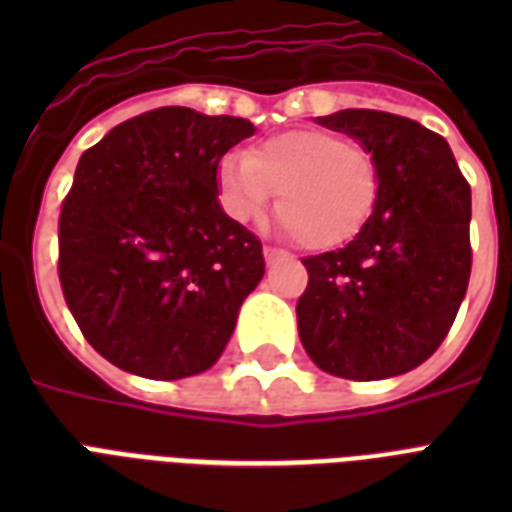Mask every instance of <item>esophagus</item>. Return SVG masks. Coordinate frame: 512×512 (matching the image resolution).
Returning <instances> with one entry per match:
<instances>
[{
	"mask_svg": "<svg viewBox=\"0 0 512 512\" xmlns=\"http://www.w3.org/2000/svg\"><path fill=\"white\" fill-rule=\"evenodd\" d=\"M263 255H265V263H268V265L279 263V260H287V257H289L284 249H276V247H265Z\"/></svg>",
	"mask_w": 512,
	"mask_h": 512,
	"instance_id": "obj_1",
	"label": "esophagus"
}]
</instances>
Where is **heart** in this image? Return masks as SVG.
Returning a JSON list of instances; mask_svg holds the SVG:
<instances>
[{"label": "heart", "instance_id": "1", "mask_svg": "<svg viewBox=\"0 0 512 512\" xmlns=\"http://www.w3.org/2000/svg\"><path fill=\"white\" fill-rule=\"evenodd\" d=\"M377 188L372 154L327 130L279 132L217 164V196L233 220L263 215L276 191V217L313 252L356 239Z\"/></svg>", "mask_w": 512, "mask_h": 512}]
</instances>
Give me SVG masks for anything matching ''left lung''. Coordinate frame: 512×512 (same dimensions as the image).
<instances>
[{
	"instance_id": "obj_1",
	"label": "left lung",
	"mask_w": 512,
	"mask_h": 512,
	"mask_svg": "<svg viewBox=\"0 0 512 512\" xmlns=\"http://www.w3.org/2000/svg\"><path fill=\"white\" fill-rule=\"evenodd\" d=\"M372 154L377 201L356 239L305 257L297 329L311 361L345 380H385L428 361L470 279V185L441 135L406 116H319Z\"/></svg>"
}]
</instances>
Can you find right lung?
Here are the masks:
<instances>
[{"mask_svg":"<svg viewBox=\"0 0 512 512\" xmlns=\"http://www.w3.org/2000/svg\"><path fill=\"white\" fill-rule=\"evenodd\" d=\"M255 135L239 116L156 108L84 151L58 223V276L92 348L124 372H207L265 273L263 244L225 215L217 164Z\"/></svg>","mask_w":512,"mask_h":512,"instance_id":"add662e5","label":"right lung"}]
</instances>
